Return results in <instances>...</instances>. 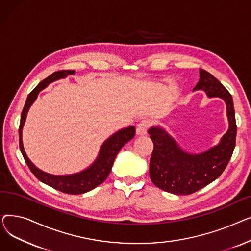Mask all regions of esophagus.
<instances>
[{
  "label": "esophagus",
  "instance_id": "34e87169",
  "mask_svg": "<svg viewBox=\"0 0 251 251\" xmlns=\"http://www.w3.org/2000/svg\"><path fill=\"white\" fill-rule=\"evenodd\" d=\"M151 126V122L149 120H142L138 123L136 127V134L137 135H144L148 132V129Z\"/></svg>",
  "mask_w": 251,
  "mask_h": 251
}]
</instances>
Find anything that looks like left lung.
<instances>
[{
    "label": "left lung",
    "instance_id": "8db88e82",
    "mask_svg": "<svg viewBox=\"0 0 251 251\" xmlns=\"http://www.w3.org/2000/svg\"><path fill=\"white\" fill-rule=\"evenodd\" d=\"M200 81L193 90L201 89L209 98L223 99L227 105L229 129L218 146L200 154L184 151L161 127L149 130L153 142L150 162V177L156 187L178 195L199 191L221 176L233 154L237 126L233 99L216 77L200 69Z\"/></svg>",
    "mask_w": 251,
    "mask_h": 251
}]
</instances>
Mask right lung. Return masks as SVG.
I'll list each match as a JSON object with an SVG mask.
<instances>
[{"instance_id":"add662e5","label":"right lung","mask_w":251,"mask_h":251,"mask_svg":"<svg viewBox=\"0 0 251 251\" xmlns=\"http://www.w3.org/2000/svg\"><path fill=\"white\" fill-rule=\"evenodd\" d=\"M74 73V70H60L54 72L49 77L44 79L42 82H39V84L28 95L21 113L19 125V148L26 164H27L33 175L39 181H42L43 183L47 184V185L64 193L82 194L96 188L107 179L112 170V166L114 164L116 155L120 151L125 143H127L130 139L134 137L135 127L129 126L127 128L121 129L115 134H113L111 137H109L101 146L99 156L97 157L95 163L80 173H76L73 175L56 176L46 173L44 171L36 168L28 159L27 155H26L22 143V128L25 123L26 115H27L30 105L36 100L39 91L47 87V85L50 82L56 81L61 78H65L67 75H71Z\"/></svg>"}]
</instances>
